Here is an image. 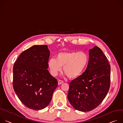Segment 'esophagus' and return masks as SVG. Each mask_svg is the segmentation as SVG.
Returning a JSON list of instances; mask_svg holds the SVG:
<instances>
[{
	"mask_svg": "<svg viewBox=\"0 0 123 123\" xmlns=\"http://www.w3.org/2000/svg\"><path fill=\"white\" fill-rule=\"evenodd\" d=\"M63 83V81L62 80H58V85H60L62 84Z\"/></svg>",
	"mask_w": 123,
	"mask_h": 123,
	"instance_id": "34e87169",
	"label": "esophagus"
}]
</instances>
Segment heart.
<instances>
[{"mask_svg":"<svg viewBox=\"0 0 123 123\" xmlns=\"http://www.w3.org/2000/svg\"><path fill=\"white\" fill-rule=\"evenodd\" d=\"M88 60V55L85 52L63 51L57 55L56 60L54 58L50 59L48 65L52 76H57L63 67L65 74L69 78L74 79L82 74Z\"/></svg>","mask_w":123,"mask_h":123,"instance_id":"obj_1","label":"heart"}]
</instances>
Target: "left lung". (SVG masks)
I'll list each match as a JSON object with an SVG mask.
<instances>
[{"label": "left lung", "instance_id": "obj_1", "mask_svg": "<svg viewBox=\"0 0 123 123\" xmlns=\"http://www.w3.org/2000/svg\"><path fill=\"white\" fill-rule=\"evenodd\" d=\"M87 68L69 84L67 98L76 110L87 112L97 107L110 87L111 65L102 50L95 46L89 51Z\"/></svg>", "mask_w": 123, "mask_h": 123}]
</instances>
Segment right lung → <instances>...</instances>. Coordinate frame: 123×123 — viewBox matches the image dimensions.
I'll list each match as a JSON object with an SVG mask.
<instances>
[{
  "label": "right lung",
  "instance_id": "add662e5",
  "mask_svg": "<svg viewBox=\"0 0 123 123\" xmlns=\"http://www.w3.org/2000/svg\"><path fill=\"white\" fill-rule=\"evenodd\" d=\"M50 51L47 45H34L24 51L13 67V88L26 107L40 110L47 107L58 81L47 70Z\"/></svg>",
  "mask_w": 123,
  "mask_h": 123
}]
</instances>
